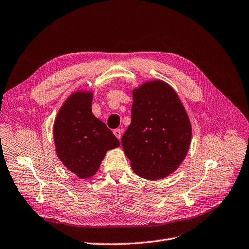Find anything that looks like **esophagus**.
Segmentation results:
<instances>
[{"label": "esophagus", "instance_id": "34e87169", "mask_svg": "<svg viewBox=\"0 0 249 249\" xmlns=\"http://www.w3.org/2000/svg\"><path fill=\"white\" fill-rule=\"evenodd\" d=\"M113 134L115 135V137L119 140V139H121V137H122V130H121V128H116V130L113 131Z\"/></svg>", "mask_w": 249, "mask_h": 249}]
</instances>
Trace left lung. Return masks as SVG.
Wrapping results in <instances>:
<instances>
[{"instance_id":"1","label":"left lung","mask_w":249,"mask_h":249,"mask_svg":"<svg viewBox=\"0 0 249 249\" xmlns=\"http://www.w3.org/2000/svg\"><path fill=\"white\" fill-rule=\"evenodd\" d=\"M190 141V121L170 85L153 81L135 89L132 122L122 145L137 175L159 180L172 174L184 160Z\"/></svg>"}]
</instances>
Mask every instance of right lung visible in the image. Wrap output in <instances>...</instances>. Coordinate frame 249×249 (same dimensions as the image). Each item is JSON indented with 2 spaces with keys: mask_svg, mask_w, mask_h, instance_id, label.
I'll return each mask as SVG.
<instances>
[{
  "mask_svg": "<svg viewBox=\"0 0 249 249\" xmlns=\"http://www.w3.org/2000/svg\"><path fill=\"white\" fill-rule=\"evenodd\" d=\"M92 100L90 92L69 96L54 124L57 155L81 178L94 176L106 151L119 146L113 133L92 113Z\"/></svg>",
  "mask_w": 249,
  "mask_h": 249,
  "instance_id": "1",
  "label": "right lung"
}]
</instances>
